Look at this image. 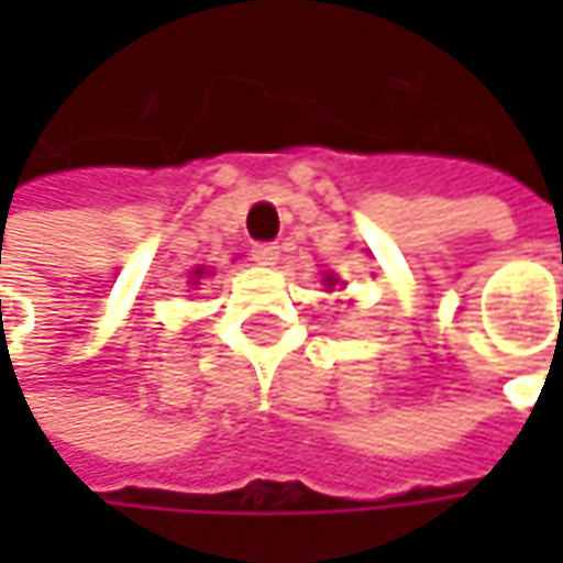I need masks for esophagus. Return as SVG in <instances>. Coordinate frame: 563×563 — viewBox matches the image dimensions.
Returning <instances> with one entry per match:
<instances>
[{
  "label": "esophagus",
  "instance_id": "34e87169",
  "mask_svg": "<svg viewBox=\"0 0 563 563\" xmlns=\"http://www.w3.org/2000/svg\"><path fill=\"white\" fill-rule=\"evenodd\" d=\"M250 256H253L260 266H275V260H278V247H275V244H253Z\"/></svg>",
  "mask_w": 563,
  "mask_h": 563
}]
</instances>
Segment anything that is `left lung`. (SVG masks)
<instances>
[{
  "instance_id": "1",
  "label": "left lung",
  "mask_w": 563,
  "mask_h": 563,
  "mask_svg": "<svg viewBox=\"0 0 563 563\" xmlns=\"http://www.w3.org/2000/svg\"><path fill=\"white\" fill-rule=\"evenodd\" d=\"M325 285H329V291H332V288H335V285H338L335 275H329V278H325Z\"/></svg>"
}]
</instances>
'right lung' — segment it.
<instances>
[{
	"label": "right lung",
	"mask_w": 563,
	"mask_h": 563,
	"mask_svg": "<svg viewBox=\"0 0 563 563\" xmlns=\"http://www.w3.org/2000/svg\"><path fill=\"white\" fill-rule=\"evenodd\" d=\"M203 272H206V269H194V278H200ZM190 285H200V282H190Z\"/></svg>",
	"instance_id": "right-lung-1"
}]
</instances>
